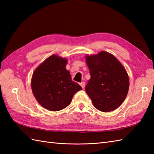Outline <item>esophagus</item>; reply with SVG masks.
Listing matches in <instances>:
<instances>
[{
  "instance_id": "obj_1",
  "label": "esophagus",
  "mask_w": 154,
  "mask_h": 154,
  "mask_svg": "<svg viewBox=\"0 0 154 154\" xmlns=\"http://www.w3.org/2000/svg\"><path fill=\"white\" fill-rule=\"evenodd\" d=\"M80 85H81V87H82L83 89V88L85 87V82H81V83H80Z\"/></svg>"
}]
</instances>
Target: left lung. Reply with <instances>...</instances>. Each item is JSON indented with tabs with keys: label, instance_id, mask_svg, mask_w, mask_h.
<instances>
[{
	"label": "left lung",
	"instance_id": "obj_1",
	"mask_svg": "<svg viewBox=\"0 0 154 154\" xmlns=\"http://www.w3.org/2000/svg\"><path fill=\"white\" fill-rule=\"evenodd\" d=\"M91 79L85 87L94 106L102 112H110L123 103L129 89V78L120 62L108 52L87 55Z\"/></svg>",
	"mask_w": 154,
	"mask_h": 154
}]
</instances>
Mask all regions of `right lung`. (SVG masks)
Instances as JSON below:
<instances>
[{
  "label": "right lung",
  "instance_id": "obj_1",
  "mask_svg": "<svg viewBox=\"0 0 154 154\" xmlns=\"http://www.w3.org/2000/svg\"><path fill=\"white\" fill-rule=\"evenodd\" d=\"M66 59L51 55L32 75L31 85L34 95L41 105L49 110L65 109L71 102L75 93L82 89L72 81L66 66Z\"/></svg>",
  "mask_w": 154,
  "mask_h": 154
}]
</instances>
